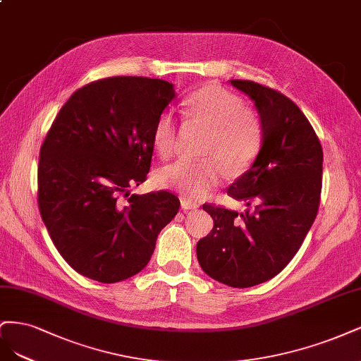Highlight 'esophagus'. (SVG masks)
<instances>
[{
  "mask_svg": "<svg viewBox=\"0 0 361 361\" xmlns=\"http://www.w3.org/2000/svg\"><path fill=\"white\" fill-rule=\"evenodd\" d=\"M197 207H200V204H196V202L188 200V197H183V200H181V208H183V210H196Z\"/></svg>",
  "mask_w": 361,
  "mask_h": 361,
  "instance_id": "34e87169",
  "label": "esophagus"
}]
</instances>
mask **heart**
Returning <instances> with one entry per match:
<instances>
[{
  "mask_svg": "<svg viewBox=\"0 0 361 361\" xmlns=\"http://www.w3.org/2000/svg\"><path fill=\"white\" fill-rule=\"evenodd\" d=\"M185 114L195 126L207 129L201 160L181 159L161 168L157 181L188 200H202L225 176V166L235 173L246 169L257 157L262 127L258 115L243 108V100L217 84H207L185 100ZM177 142L172 114L160 115L153 144L161 157H169Z\"/></svg>",
  "mask_w": 361,
  "mask_h": 361,
  "instance_id": "b5f03b06",
  "label": "heart"
}]
</instances>
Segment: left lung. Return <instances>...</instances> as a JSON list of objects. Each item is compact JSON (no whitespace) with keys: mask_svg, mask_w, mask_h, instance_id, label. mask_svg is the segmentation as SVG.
I'll return each mask as SVG.
<instances>
[{"mask_svg":"<svg viewBox=\"0 0 361 361\" xmlns=\"http://www.w3.org/2000/svg\"><path fill=\"white\" fill-rule=\"evenodd\" d=\"M229 82L253 102L262 141L253 164L228 189L246 212L204 205L214 226L197 241L196 255L214 281L249 288L281 273L303 244L319 207L322 148L293 100L252 80Z\"/></svg>","mask_w":361,"mask_h":361,"instance_id":"obj_1","label":"left lung"}]
</instances>
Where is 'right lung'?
Segmentation results:
<instances>
[{
	"instance_id": "add662e5",
	"label": "right lung",
	"mask_w": 361,
	"mask_h": 361,
	"mask_svg": "<svg viewBox=\"0 0 361 361\" xmlns=\"http://www.w3.org/2000/svg\"><path fill=\"white\" fill-rule=\"evenodd\" d=\"M176 96L166 80L115 76L75 91L58 112L40 148L39 208L79 274L102 283L137 274L178 213L165 190L123 200L145 181L154 127Z\"/></svg>"
}]
</instances>
